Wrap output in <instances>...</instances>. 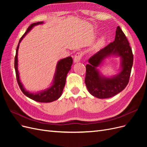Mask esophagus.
I'll return each instance as SVG.
<instances>
[{"label": "esophagus", "mask_w": 147, "mask_h": 147, "mask_svg": "<svg viewBox=\"0 0 147 147\" xmlns=\"http://www.w3.org/2000/svg\"><path fill=\"white\" fill-rule=\"evenodd\" d=\"M83 55V53H82L80 51L77 52L76 54H75V57H74V63H78V62L80 61Z\"/></svg>", "instance_id": "obj_1"}]
</instances>
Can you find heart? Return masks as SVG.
Segmentation results:
<instances>
[{"label": "heart", "instance_id": "b5f03b06", "mask_svg": "<svg viewBox=\"0 0 147 147\" xmlns=\"http://www.w3.org/2000/svg\"><path fill=\"white\" fill-rule=\"evenodd\" d=\"M104 38H100L99 40L98 41V42L97 43V44H96V47H97V48H99V47H100L102 45H103L104 44Z\"/></svg>", "mask_w": 147, "mask_h": 147}]
</instances>
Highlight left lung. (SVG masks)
<instances>
[{
    "label": "left lung",
    "instance_id": "1",
    "mask_svg": "<svg viewBox=\"0 0 147 147\" xmlns=\"http://www.w3.org/2000/svg\"><path fill=\"white\" fill-rule=\"evenodd\" d=\"M119 56L122 69L112 78L102 76L96 67L104 59L110 55ZM86 65L85 84L88 91L99 99L112 97L122 91L129 81L133 64V54L125 34L119 26L116 30L115 40L96 53L88 60Z\"/></svg>",
    "mask_w": 147,
    "mask_h": 147
}]
</instances>
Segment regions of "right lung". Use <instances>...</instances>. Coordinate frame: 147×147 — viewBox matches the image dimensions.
Returning a JSON list of instances; mask_svg holds the SVG:
<instances>
[{
	"instance_id": "obj_1",
	"label": "right lung",
	"mask_w": 147,
	"mask_h": 147,
	"mask_svg": "<svg viewBox=\"0 0 147 147\" xmlns=\"http://www.w3.org/2000/svg\"><path fill=\"white\" fill-rule=\"evenodd\" d=\"M43 23L42 21H40L33 23L30 25L27 30H26V32L20 38L19 43L18 45L16 48V55L15 57V69L16 72L17 82L18 83V85L21 89V91L24 93V94H25L26 96L29 97L30 99H32L35 101L47 103V102H51L53 101L58 99L62 95V93H63V89L65 84L67 75L69 71L71 69V65H72L73 63V59L72 58V57L69 56L67 57H66V58L61 59L58 63H57L56 73L53 84L50 88L47 89V90L39 92L38 93H35L34 94V93L29 92V91L25 90L23 86V84H22V83L20 82L19 72L18 70V52L20 43L22 40V39L24 38L25 35L27 34V33L29 32L30 29H32L34 26L38 24H41Z\"/></svg>"
}]
</instances>
